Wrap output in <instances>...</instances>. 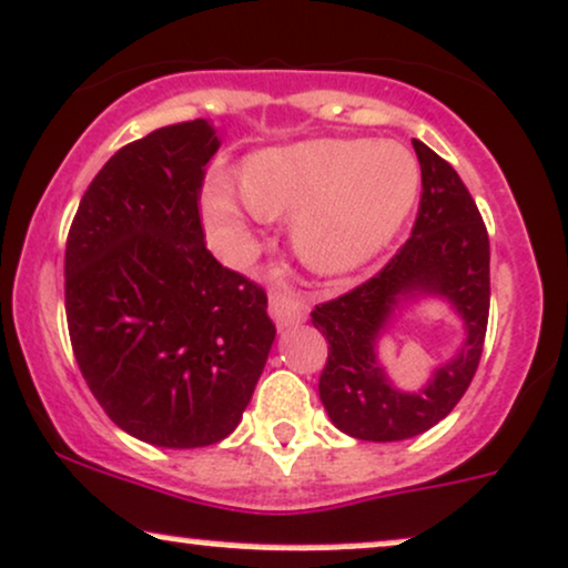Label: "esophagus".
Listing matches in <instances>:
<instances>
[{
	"label": "esophagus",
	"instance_id": "obj_1",
	"mask_svg": "<svg viewBox=\"0 0 568 568\" xmlns=\"http://www.w3.org/2000/svg\"><path fill=\"white\" fill-rule=\"evenodd\" d=\"M271 316L278 326H295L308 318V305L295 292L278 286V290L271 292Z\"/></svg>",
	"mask_w": 568,
	"mask_h": 568
}]
</instances>
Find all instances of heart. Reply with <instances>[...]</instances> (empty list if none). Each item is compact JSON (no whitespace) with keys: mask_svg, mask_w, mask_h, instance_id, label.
<instances>
[{"mask_svg":"<svg viewBox=\"0 0 568 568\" xmlns=\"http://www.w3.org/2000/svg\"><path fill=\"white\" fill-rule=\"evenodd\" d=\"M257 217H292V246L311 271L348 276L398 236L415 210L419 166L404 145L377 140H303L252 153L239 175ZM204 220L217 252L242 263L252 231L229 191L204 193Z\"/></svg>","mask_w":568,"mask_h":568,"instance_id":"b5f03b06","label":"heart"}]
</instances>
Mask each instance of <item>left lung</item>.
Instances as JSON below:
<instances>
[{
  "label": "left lung",
  "instance_id": "8db88e82",
  "mask_svg": "<svg viewBox=\"0 0 568 568\" xmlns=\"http://www.w3.org/2000/svg\"><path fill=\"white\" fill-rule=\"evenodd\" d=\"M412 145L423 199L409 242L375 278L311 313L329 343L318 396L332 425L358 442H404L442 423L476 375L489 322V236L478 206L455 166L423 140ZM417 298L449 304L464 324V343L423 389L406 392L378 362V339Z\"/></svg>",
  "mask_w": 568,
  "mask_h": 568
}]
</instances>
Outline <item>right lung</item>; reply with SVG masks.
<instances>
[{"instance_id": "1", "label": "right lung", "mask_w": 568, "mask_h": 568, "mask_svg": "<svg viewBox=\"0 0 568 568\" xmlns=\"http://www.w3.org/2000/svg\"><path fill=\"white\" fill-rule=\"evenodd\" d=\"M217 149L206 119L119 149L65 242L79 369L119 428L164 449L231 436L276 339L265 292L204 244L199 193Z\"/></svg>"}]
</instances>
